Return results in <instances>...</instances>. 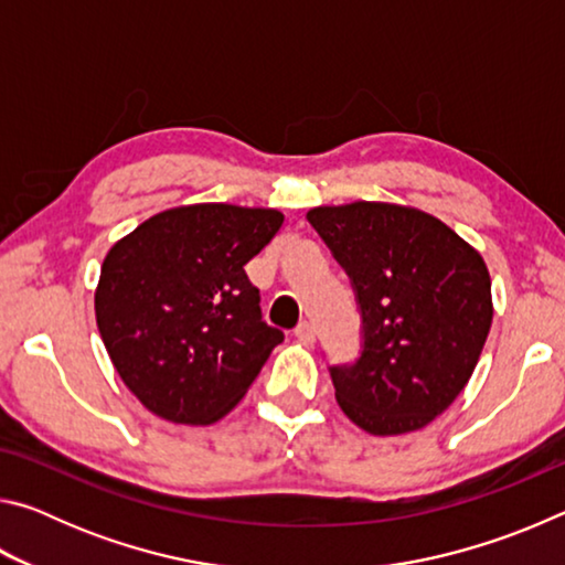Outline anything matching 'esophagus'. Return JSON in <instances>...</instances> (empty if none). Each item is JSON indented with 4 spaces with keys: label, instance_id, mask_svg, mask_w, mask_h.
<instances>
[{
    "label": "esophagus",
    "instance_id": "1",
    "mask_svg": "<svg viewBox=\"0 0 565 565\" xmlns=\"http://www.w3.org/2000/svg\"><path fill=\"white\" fill-rule=\"evenodd\" d=\"M294 333H296V339H299L301 343H313V341H317V331H313V327H311L309 321H301L299 327H296Z\"/></svg>",
    "mask_w": 565,
    "mask_h": 565
}]
</instances>
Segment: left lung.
I'll return each mask as SVG.
<instances>
[{"mask_svg": "<svg viewBox=\"0 0 565 565\" xmlns=\"http://www.w3.org/2000/svg\"><path fill=\"white\" fill-rule=\"evenodd\" d=\"M306 218L349 271L361 306V359L331 369L341 411L371 436L420 431L466 388L489 339V266L414 206L361 199L313 206Z\"/></svg>", "mask_w": 565, "mask_h": 565, "instance_id": "obj_1", "label": "left lung"}]
</instances>
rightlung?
<instances>
[{"instance_id":"obj_1","label":"right lung","mask_w":565,"mask_h":565,"mask_svg":"<svg viewBox=\"0 0 565 565\" xmlns=\"http://www.w3.org/2000/svg\"><path fill=\"white\" fill-rule=\"evenodd\" d=\"M281 224L279 209L186 204L149 216L104 256L97 327L124 386L151 414L216 424L284 341L262 321L244 271Z\"/></svg>"}]
</instances>
